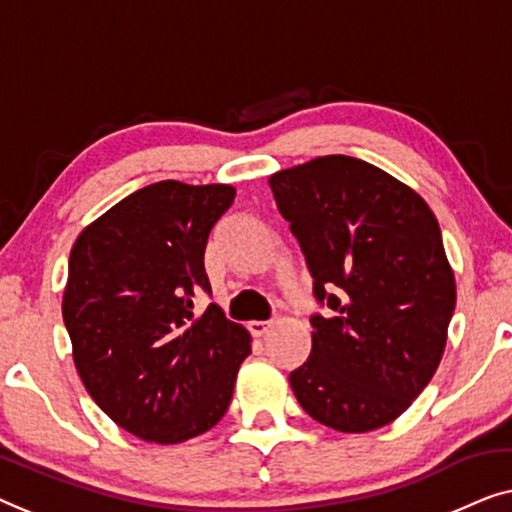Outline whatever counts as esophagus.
<instances>
[{
	"label": "esophagus",
	"mask_w": 512,
	"mask_h": 512,
	"mask_svg": "<svg viewBox=\"0 0 512 512\" xmlns=\"http://www.w3.org/2000/svg\"><path fill=\"white\" fill-rule=\"evenodd\" d=\"M247 330H249L254 337H263L265 332L270 330V323H268V321H249V323H247Z\"/></svg>",
	"instance_id": "obj_1"
}]
</instances>
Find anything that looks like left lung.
Here are the masks:
<instances>
[{
    "label": "left lung",
    "mask_w": 512,
    "mask_h": 512,
    "mask_svg": "<svg viewBox=\"0 0 512 512\" xmlns=\"http://www.w3.org/2000/svg\"><path fill=\"white\" fill-rule=\"evenodd\" d=\"M311 293V353L288 381L337 432H369L409 409L439 367L455 277L434 212L367 161L330 154L270 177Z\"/></svg>",
    "instance_id": "obj_1"
}]
</instances>
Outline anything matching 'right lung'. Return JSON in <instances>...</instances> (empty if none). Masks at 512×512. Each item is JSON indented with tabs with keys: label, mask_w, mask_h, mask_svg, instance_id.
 I'll return each instance as SVG.
<instances>
[{
	"label": "right lung",
	"mask_w": 512,
	"mask_h": 512,
	"mask_svg": "<svg viewBox=\"0 0 512 512\" xmlns=\"http://www.w3.org/2000/svg\"><path fill=\"white\" fill-rule=\"evenodd\" d=\"M235 201L228 184L164 180L133 191L78 235L62 316L73 362L99 409L143 441L182 443L231 404L251 337L217 305L203 256Z\"/></svg>",
	"instance_id": "1"
}]
</instances>
